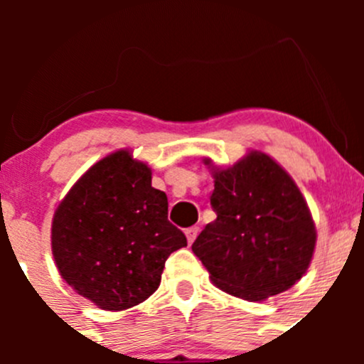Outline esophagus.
<instances>
[{
    "label": "esophagus",
    "instance_id": "34e87169",
    "mask_svg": "<svg viewBox=\"0 0 364 364\" xmlns=\"http://www.w3.org/2000/svg\"><path fill=\"white\" fill-rule=\"evenodd\" d=\"M199 232H200L199 227H190V229H186V230H185L186 240H188V245H192L193 241H196V237L199 236Z\"/></svg>",
    "mask_w": 364,
    "mask_h": 364
}]
</instances>
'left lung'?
I'll use <instances>...</instances> for the list:
<instances>
[{
    "label": "left lung",
    "instance_id": "left-lung-1",
    "mask_svg": "<svg viewBox=\"0 0 364 364\" xmlns=\"http://www.w3.org/2000/svg\"><path fill=\"white\" fill-rule=\"evenodd\" d=\"M213 176L209 200L216 220L192 245L213 284L248 301L291 289L306 273L317 241L296 183L260 151Z\"/></svg>",
    "mask_w": 364,
    "mask_h": 364
}]
</instances>
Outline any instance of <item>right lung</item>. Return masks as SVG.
Here are the masks:
<instances>
[{"label": "right lung", "mask_w": 364, "mask_h": 364, "mask_svg": "<svg viewBox=\"0 0 364 364\" xmlns=\"http://www.w3.org/2000/svg\"><path fill=\"white\" fill-rule=\"evenodd\" d=\"M167 211L151 168L127 149L97 161L54 213L53 255L63 280L104 310L148 299L168 255L186 247Z\"/></svg>", "instance_id": "1"}]
</instances>
